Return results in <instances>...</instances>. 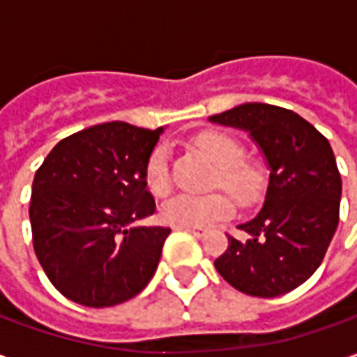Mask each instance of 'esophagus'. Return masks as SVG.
<instances>
[{
  "label": "esophagus",
  "mask_w": 357,
  "mask_h": 357,
  "mask_svg": "<svg viewBox=\"0 0 357 357\" xmlns=\"http://www.w3.org/2000/svg\"><path fill=\"white\" fill-rule=\"evenodd\" d=\"M174 229H178V231H187V233H193L195 237H202L206 229L204 227H187V225H176Z\"/></svg>",
  "instance_id": "obj_1"
}]
</instances>
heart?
Wrapping results in <instances>:
<instances>
[{"mask_svg":"<svg viewBox=\"0 0 357 357\" xmlns=\"http://www.w3.org/2000/svg\"><path fill=\"white\" fill-rule=\"evenodd\" d=\"M197 147L218 166L214 183L224 187L241 204L252 202L262 189L260 172L252 164L243 162V145L224 132H202L197 137ZM145 185L156 197L170 191V147L158 143L145 160ZM162 218L172 225L204 227L231 216L233 202L222 191L206 195L178 193L162 204Z\"/></svg>","mask_w":357,"mask_h":357,"instance_id":"b5f03b06","label":"heart"}]
</instances>
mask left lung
Listing matches in <instances>:
<instances>
[{
  "label": "left lung",
  "instance_id": "left-lung-1",
  "mask_svg": "<svg viewBox=\"0 0 357 357\" xmlns=\"http://www.w3.org/2000/svg\"><path fill=\"white\" fill-rule=\"evenodd\" d=\"M210 122L250 133L269 166L262 210L239 225L248 239L229 235L214 260L218 273L250 296L291 292L321 266L337 231L342 179L329 141L300 114L266 102H245Z\"/></svg>",
  "mask_w": 357,
  "mask_h": 357
}]
</instances>
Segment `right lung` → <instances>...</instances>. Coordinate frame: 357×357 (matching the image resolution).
I'll return each mask as SVG.
<instances>
[{
	"mask_svg": "<svg viewBox=\"0 0 357 357\" xmlns=\"http://www.w3.org/2000/svg\"><path fill=\"white\" fill-rule=\"evenodd\" d=\"M160 133L126 122L91 126L59 141L36 172L34 252L76 304L116 306L155 275L170 227L137 222L156 210L143 170Z\"/></svg>",
	"mask_w": 357,
	"mask_h": 357,
	"instance_id": "right-lung-1",
	"label": "right lung"
}]
</instances>
